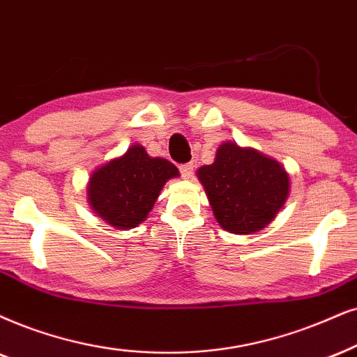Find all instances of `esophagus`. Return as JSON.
Instances as JSON below:
<instances>
[{
    "mask_svg": "<svg viewBox=\"0 0 357 357\" xmlns=\"http://www.w3.org/2000/svg\"><path fill=\"white\" fill-rule=\"evenodd\" d=\"M179 171H181L183 178L184 179H189L194 173V165L192 163H186V165H181L179 166Z\"/></svg>",
    "mask_w": 357,
    "mask_h": 357,
    "instance_id": "obj_1",
    "label": "esophagus"
}]
</instances>
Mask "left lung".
<instances>
[{"instance_id":"obj_1","label":"left lung","mask_w":357,"mask_h":357,"mask_svg":"<svg viewBox=\"0 0 357 357\" xmlns=\"http://www.w3.org/2000/svg\"><path fill=\"white\" fill-rule=\"evenodd\" d=\"M196 176L215 220L237 236L264 231L290 194V176L277 160L234 142H224L214 163L201 166Z\"/></svg>"}]
</instances>
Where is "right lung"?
Here are the masks:
<instances>
[{"label": "right lung", "instance_id": "add662e5", "mask_svg": "<svg viewBox=\"0 0 357 357\" xmlns=\"http://www.w3.org/2000/svg\"><path fill=\"white\" fill-rule=\"evenodd\" d=\"M178 176L171 161L153 158L135 143L90 174L87 202L103 222L128 231L146 220L166 181Z\"/></svg>", "mask_w": 357, "mask_h": 357}]
</instances>
